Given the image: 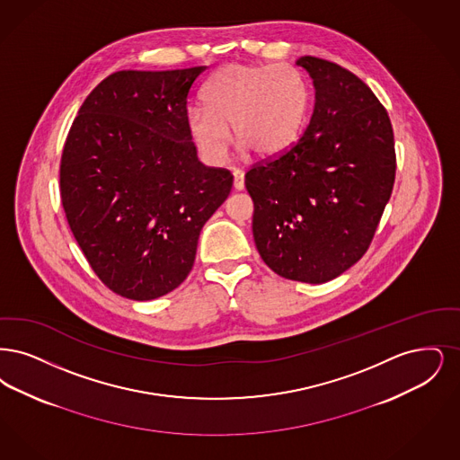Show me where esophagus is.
Masks as SVG:
<instances>
[{
  "label": "esophagus",
  "mask_w": 460,
  "mask_h": 460,
  "mask_svg": "<svg viewBox=\"0 0 460 460\" xmlns=\"http://www.w3.org/2000/svg\"><path fill=\"white\" fill-rule=\"evenodd\" d=\"M234 187H235V190H243V187H245L243 173L240 170H234Z\"/></svg>",
  "instance_id": "esophagus-1"
}]
</instances>
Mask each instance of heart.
<instances>
[{
	"label": "heart",
	"instance_id": "heart-1",
	"mask_svg": "<svg viewBox=\"0 0 460 460\" xmlns=\"http://www.w3.org/2000/svg\"><path fill=\"white\" fill-rule=\"evenodd\" d=\"M202 101L204 108H190L185 120L206 160H226L230 128L240 147L260 158H277L299 139L311 91L296 68L230 63L208 80Z\"/></svg>",
	"mask_w": 460,
	"mask_h": 460
}]
</instances>
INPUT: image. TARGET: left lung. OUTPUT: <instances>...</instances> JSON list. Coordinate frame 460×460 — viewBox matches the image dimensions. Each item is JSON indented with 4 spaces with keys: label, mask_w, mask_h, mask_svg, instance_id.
<instances>
[{
    "label": "left lung",
    "mask_w": 460,
    "mask_h": 460,
    "mask_svg": "<svg viewBox=\"0 0 460 460\" xmlns=\"http://www.w3.org/2000/svg\"><path fill=\"white\" fill-rule=\"evenodd\" d=\"M314 85L309 125L254 164L245 187L262 261L287 280H333L364 256L395 181V142L373 91L337 63L302 57Z\"/></svg>",
    "instance_id": "left-lung-1"
}]
</instances>
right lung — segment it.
<instances>
[{
  "label": "right lung",
  "mask_w": 460,
  "mask_h": 460,
  "mask_svg": "<svg viewBox=\"0 0 460 460\" xmlns=\"http://www.w3.org/2000/svg\"><path fill=\"white\" fill-rule=\"evenodd\" d=\"M204 70L111 74L65 140L66 221L94 273L121 297L153 300L177 288L204 223L232 190V173L204 166L187 130V98Z\"/></svg>",
  "instance_id": "obj_1"
}]
</instances>
